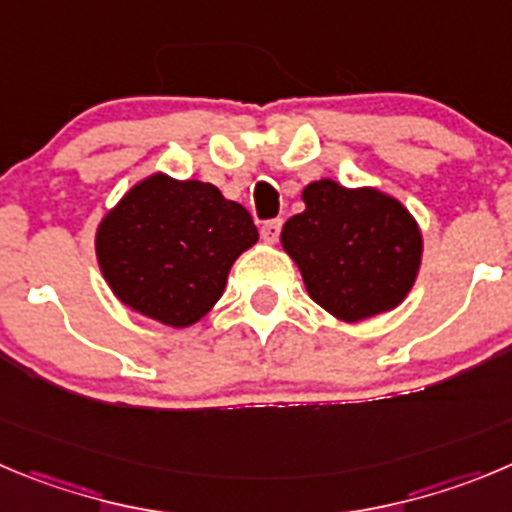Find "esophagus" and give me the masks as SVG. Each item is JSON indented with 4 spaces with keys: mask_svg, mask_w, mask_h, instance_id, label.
I'll return each mask as SVG.
<instances>
[{
    "mask_svg": "<svg viewBox=\"0 0 512 512\" xmlns=\"http://www.w3.org/2000/svg\"><path fill=\"white\" fill-rule=\"evenodd\" d=\"M280 227H283V222H280V219H270V222L262 224V229H260L262 240H265L267 245H275L280 237Z\"/></svg>",
    "mask_w": 512,
    "mask_h": 512,
    "instance_id": "1",
    "label": "esophagus"
}]
</instances>
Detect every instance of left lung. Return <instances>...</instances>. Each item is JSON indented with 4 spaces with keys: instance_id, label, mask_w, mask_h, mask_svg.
I'll return each mask as SVG.
<instances>
[{
    "instance_id": "left-lung-1",
    "label": "left lung",
    "mask_w": 512,
    "mask_h": 512,
    "mask_svg": "<svg viewBox=\"0 0 512 512\" xmlns=\"http://www.w3.org/2000/svg\"><path fill=\"white\" fill-rule=\"evenodd\" d=\"M303 202V212L285 222L280 242L310 298L343 323L404 303L424 255L412 212L376 186L348 189L333 179L310 181Z\"/></svg>"
}]
</instances>
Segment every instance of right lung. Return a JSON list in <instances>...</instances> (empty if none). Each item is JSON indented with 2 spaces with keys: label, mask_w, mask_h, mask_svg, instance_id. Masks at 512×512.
<instances>
[{
  "label": "right lung",
  "mask_w": 512,
  "mask_h": 512,
  "mask_svg": "<svg viewBox=\"0 0 512 512\" xmlns=\"http://www.w3.org/2000/svg\"><path fill=\"white\" fill-rule=\"evenodd\" d=\"M252 245L257 227L242 204L207 181L164 171L136 181L95 229V257L113 295L169 328L202 321Z\"/></svg>",
  "instance_id": "obj_1"
}]
</instances>
